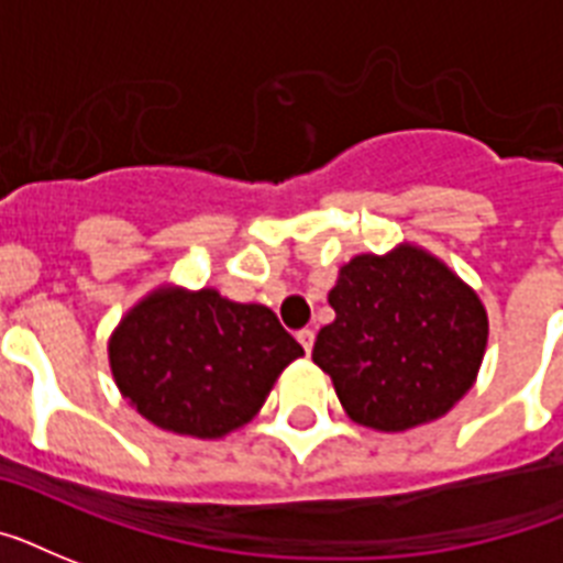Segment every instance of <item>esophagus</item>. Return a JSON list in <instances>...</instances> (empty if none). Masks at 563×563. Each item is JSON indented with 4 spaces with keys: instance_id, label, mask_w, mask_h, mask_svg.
I'll return each mask as SVG.
<instances>
[{
    "instance_id": "1",
    "label": "esophagus",
    "mask_w": 563,
    "mask_h": 563,
    "mask_svg": "<svg viewBox=\"0 0 563 563\" xmlns=\"http://www.w3.org/2000/svg\"><path fill=\"white\" fill-rule=\"evenodd\" d=\"M297 341H300V346H303L306 353H312L314 332H312V329H300V332H297Z\"/></svg>"
}]
</instances>
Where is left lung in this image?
<instances>
[{
    "label": "left lung",
    "mask_w": 563,
    "mask_h": 563,
    "mask_svg": "<svg viewBox=\"0 0 563 563\" xmlns=\"http://www.w3.org/2000/svg\"><path fill=\"white\" fill-rule=\"evenodd\" d=\"M329 306L335 321L318 332L312 361L353 422L408 431L472 390L488 341L486 309L428 251L358 254L338 272Z\"/></svg>",
    "instance_id": "1"
}]
</instances>
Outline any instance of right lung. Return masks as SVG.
<instances>
[{"instance_id":"add662e5","label":"right lung","mask_w":563,"mask_h":563,"mask_svg":"<svg viewBox=\"0 0 563 563\" xmlns=\"http://www.w3.org/2000/svg\"><path fill=\"white\" fill-rule=\"evenodd\" d=\"M303 346L268 306L164 286L123 314L109 367L123 399L164 431L219 440L251 422Z\"/></svg>"}]
</instances>
